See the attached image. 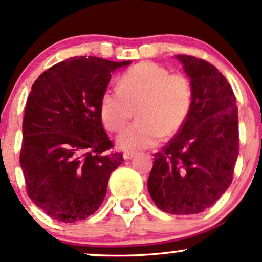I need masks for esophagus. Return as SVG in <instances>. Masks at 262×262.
Returning a JSON list of instances; mask_svg holds the SVG:
<instances>
[{
  "label": "esophagus",
  "instance_id": "1",
  "mask_svg": "<svg viewBox=\"0 0 262 262\" xmlns=\"http://www.w3.org/2000/svg\"><path fill=\"white\" fill-rule=\"evenodd\" d=\"M135 155H137V152L135 151H127L123 154V158H124V160H130V159H133Z\"/></svg>",
  "mask_w": 262,
  "mask_h": 262
}]
</instances>
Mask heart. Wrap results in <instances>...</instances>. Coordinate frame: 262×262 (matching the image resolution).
Segmentation results:
<instances>
[{"mask_svg":"<svg viewBox=\"0 0 262 262\" xmlns=\"http://www.w3.org/2000/svg\"><path fill=\"white\" fill-rule=\"evenodd\" d=\"M192 101V85L185 75L170 74L164 66L143 61L122 75L118 89L102 93L100 113L108 130L119 132L137 108L139 121L124 129L117 143L123 150H139L155 145L161 137L179 133Z\"/></svg>","mask_w":262,"mask_h":262,"instance_id":"b5f03b06","label":"heart"}]
</instances>
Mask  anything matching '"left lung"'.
<instances>
[{
	"label": "left lung",
	"mask_w": 262,
	"mask_h": 262,
	"mask_svg": "<svg viewBox=\"0 0 262 262\" xmlns=\"http://www.w3.org/2000/svg\"><path fill=\"white\" fill-rule=\"evenodd\" d=\"M191 80L193 101L181 130L155 154L148 189L159 209L191 215L209 208L229 188L239 155L235 96L215 66L175 55Z\"/></svg>",
	"instance_id": "obj_1"
}]
</instances>
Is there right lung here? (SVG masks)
<instances>
[{
    "instance_id": "1",
    "label": "right lung",
    "mask_w": 262,
    "mask_h": 262,
    "mask_svg": "<svg viewBox=\"0 0 262 262\" xmlns=\"http://www.w3.org/2000/svg\"><path fill=\"white\" fill-rule=\"evenodd\" d=\"M132 61L75 56L33 83L23 118L19 162L27 193L48 215L74 223L101 207L108 179L123 162L110 154L100 103L111 74Z\"/></svg>"
}]
</instances>
